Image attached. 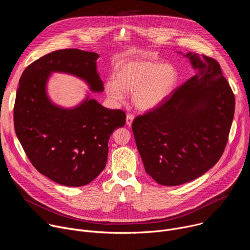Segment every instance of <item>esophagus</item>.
<instances>
[{
	"label": "esophagus",
	"instance_id": "esophagus-1",
	"mask_svg": "<svg viewBox=\"0 0 250 250\" xmlns=\"http://www.w3.org/2000/svg\"><path fill=\"white\" fill-rule=\"evenodd\" d=\"M134 119V115L133 114H127L126 116V125H131V123Z\"/></svg>",
	"mask_w": 250,
	"mask_h": 250
}]
</instances>
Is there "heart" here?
Masks as SVG:
<instances>
[{
    "mask_svg": "<svg viewBox=\"0 0 250 250\" xmlns=\"http://www.w3.org/2000/svg\"><path fill=\"white\" fill-rule=\"evenodd\" d=\"M178 81L176 69L168 64L136 59L120 65L115 80L105 83V93L121 101L124 93H132V103L139 110H150L162 104L173 92Z\"/></svg>",
    "mask_w": 250,
    "mask_h": 250,
    "instance_id": "1",
    "label": "heart"
}]
</instances>
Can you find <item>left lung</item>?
Segmentation results:
<instances>
[{"label": "left lung", "mask_w": 250, "mask_h": 250, "mask_svg": "<svg viewBox=\"0 0 250 250\" xmlns=\"http://www.w3.org/2000/svg\"><path fill=\"white\" fill-rule=\"evenodd\" d=\"M186 56L199 73L131 125L146 173L164 186L190 182L219 161L234 115V95L219 62Z\"/></svg>", "instance_id": "obj_1"}]
</instances>
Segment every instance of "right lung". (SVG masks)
Segmentation results:
<instances>
[{
	"label": "right lung",
	"mask_w": 250,
	"mask_h": 250,
	"mask_svg": "<svg viewBox=\"0 0 250 250\" xmlns=\"http://www.w3.org/2000/svg\"><path fill=\"white\" fill-rule=\"evenodd\" d=\"M95 52L60 49L29 64L22 72L14 106L17 136L30 163L52 181L69 187L89 184L104 170L113 131L125 124V113L86 99L75 109L53 104L45 91L51 72L85 80L94 92L104 84Z\"/></svg>",
	"instance_id": "1"
}]
</instances>
